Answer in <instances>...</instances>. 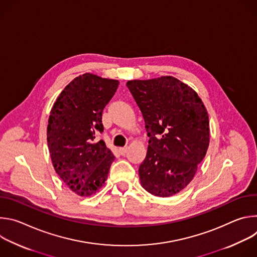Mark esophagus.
<instances>
[{"mask_svg": "<svg viewBox=\"0 0 257 257\" xmlns=\"http://www.w3.org/2000/svg\"><path fill=\"white\" fill-rule=\"evenodd\" d=\"M119 153H120L122 156H124V155L127 153V148H121V149H119Z\"/></svg>", "mask_w": 257, "mask_h": 257, "instance_id": "esophagus-1", "label": "esophagus"}]
</instances>
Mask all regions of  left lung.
<instances>
[{
  "label": "left lung",
  "instance_id": "1",
  "mask_svg": "<svg viewBox=\"0 0 257 257\" xmlns=\"http://www.w3.org/2000/svg\"><path fill=\"white\" fill-rule=\"evenodd\" d=\"M142 113L149 148L139 166L142 187L169 197L184 189L209 144V121L197 93L172 76L127 82Z\"/></svg>",
  "mask_w": 257,
  "mask_h": 257
}]
</instances>
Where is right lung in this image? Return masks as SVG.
Returning a JSON list of instances; mask_svg holds the SVG:
<instances>
[{
    "label": "right lung",
    "instance_id": "add662e5",
    "mask_svg": "<svg viewBox=\"0 0 257 257\" xmlns=\"http://www.w3.org/2000/svg\"><path fill=\"white\" fill-rule=\"evenodd\" d=\"M118 80L85 73L72 80L54 103L48 124V146L56 173L80 196L95 194L104 184L114 155L102 140L104 106Z\"/></svg>",
    "mask_w": 257,
    "mask_h": 257
}]
</instances>
